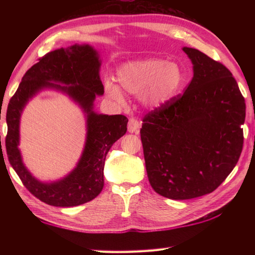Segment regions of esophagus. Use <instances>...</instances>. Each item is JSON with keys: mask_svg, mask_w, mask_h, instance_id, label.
<instances>
[{"mask_svg": "<svg viewBox=\"0 0 255 255\" xmlns=\"http://www.w3.org/2000/svg\"><path fill=\"white\" fill-rule=\"evenodd\" d=\"M139 128H140V123L138 119L136 118H130L128 122V131L129 132H139Z\"/></svg>", "mask_w": 255, "mask_h": 255, "instance_id": "1", "label": "esophagus"}]
</instances>
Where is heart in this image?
Returning <instances> with one entry per match:
<instances>
[{
	"mask_svg": "<svg viewBox=\"0 0 255 255\" xmlns=\"http://www.w3.org/2000/svg\"><path fill=\"white\" fill-rule=\"evenodd\" d=\"M184 73L175 62L163 59H143L124 64L117 71L118 84L128 93L140 95L148 106H161L169 102L184 83ZM107 95L117 102L124 101L121 88L113 81L105 83Z\"/></svg>",
	"mask_w": 255,
	"mask_h": 255,
	"instance_id": "1",
	"label": "heart"
}]
</instances>
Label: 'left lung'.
Returning a JSON list of instances; mask_svg holds the SVG:
<instances>
[{
    "label": "left lung",
    "mask_w": 255,
    "mask_h": 255,
    "mask_svg": "<svg viewBox=\"0 0 255 255\" xmlns=\"http://www.w3.org/2000/svg\"><path fill=\"white\" fill-rule=\"evenodd\" d=\"M193 79L182 95L143 117L140 136L154 191L170 199L214 192L234 170L243 147L246 102L223 63L184 47Z\"/></svg>",
    "instance_id": "1"
}]
</instances>
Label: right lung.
<instances>
[{"mask_svg":"<svg viewBox=\"0 0 255 255\" xmlns=\"http://www.w3.org/2000/svg\"><path fill=\"white\" fill-rule=\"evenodd\" d=\"M99 58L90 45H73L48 52L27 70L17 91L9 100L5 138L8 161L24 186L48 205L73 207L94 199L104 186L106 154L127 131L126 116H108L93 111L96 95L104 93ZM47 87L67 93L84 108L88 129L86 147L77 167L62 180L53 183H42L32 177L23 165L18 149L21 112L32 96Z\"/></svg>","mask_w":255,"mask_h":255,"instance_id":"add662e5","label":"right lung"}]
</instances>
